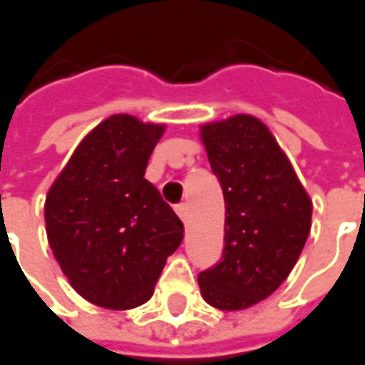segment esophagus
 I'll return each mask as SVG.
<instances>
[{"label":"esophagus","instance_id":"34e87169","mask_svg":"<svg viewBox=\"0 0 365 365\" xmlns=\"http://www.w3.org/2000/svg\"><path fill=\"white\" fill-rule=\"evenodd\" d=\"M175 212H178V216L182 218L183 224H187V218H190V210H187V204H180V206H175Z\"/></svg>","mask_w":365,"mask_h":365}]
</instances>
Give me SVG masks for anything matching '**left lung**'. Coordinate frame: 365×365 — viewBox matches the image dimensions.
<instances>
[{"instance_id":"obj_1","label":"left lung","mask_w":365,"mask_h":365,"mask_svg":"<svg viewBox=\"0 0 365 365\" xmlns=\"http://www.w3.org/2000/svg\"><path fill=\"white\" fill-rule=\"evenodd\" d=\"M220 180L226 220L222 260L197 274L207 305L242 311L272 295L299 260L313 204L269 127L234 115L200 127Z\"/></svg>"}]
</instances>
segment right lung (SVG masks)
<instances>
[{"label": "right lung", "instance_id": "right-lung-1", "mask_svg": "<svg viewBox=\"0 0 365 365\" xmlns=\"http://www.w3.org/2000/svg\"><path fill=\"white\" fill-rule=\"evenodd\" d=\"M163 131L133 115L108 117L48 190V245L72 289L93 305L127 311L147 303L182 245V220L145 180Z\"/></svg>", "mask_w": 365, "mask_h": 365}]
</instances>
